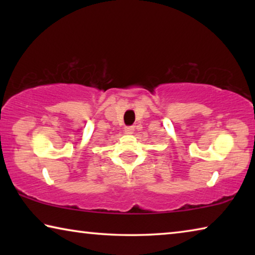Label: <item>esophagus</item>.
I'll return each instance as SVG.
<instances>
[{
  "label": "esophagus",
  "instance_id": "34e87169",
  "mask_svg": "<svg viewBox=\"0 0 255 255\" xmlns=\"http://www.w3.org/2000/svg\"><path fill=\"white\" fill-rule=\"evenodd\" d=\"M133 130H135V127H133V126H129V127L125 128V132H126L127 135H131Z\"/></svg>",
  "mask_w": 255,
  "mask_h": 255
}]
</instances>
